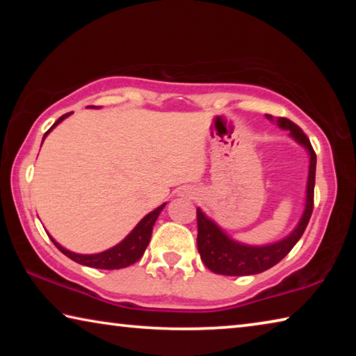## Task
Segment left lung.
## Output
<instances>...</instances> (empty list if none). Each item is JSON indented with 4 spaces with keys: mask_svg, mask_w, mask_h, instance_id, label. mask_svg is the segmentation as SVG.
Listing matches in <instances>:
<instances>
[{
    "mask_svg": "<svg viewBox=\"0 0 356 356\" xmlns=\"http://www.w3.org/2000/svg\"><path fill=\"white\" fill-rule=\"evenodd\" d=\"M267 119L273 120V116H267ZM278 125L281 129L289 130L295 141L305 146L309 152V176H308V188H306V207L298 226L293 229L291 236L281 242H276L267 246H248L234 242L229 238L221 229L209 220L200 209L196 212L197 218V251L201 259L210 272L226 275V276H245V275H257L265 270L272 268L281 259H284L291 251L300 237L303 236L306 226L314 209V184H316V152L312 149L309 138L303 134L297 124L287 118H278Z\"/></svg>",
    "mask_w": 356,
    "mask_h": 356,
    "instance_id": "obj_1",
    "label": "left lung"
}]
</instances>
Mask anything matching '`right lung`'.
Here are the masks:
<instances>
[{
	"mask_svg": "<svg viewBox=\"0 0 356 356\" xmlns=\"http://www.w3.org/2000/svg\"><path fill=\"white\" fill-rule=\"evenodd\" d=\"M70 113L64 114V116L59 118L55 124L48 129L47 134L44 135V138L50 134V130L53 127L61 122L63 119H65L69 116ZM165 204H161L159 209H155L154 212H150L149 215L144 216V218L138 222L136 227L131 231L127 237H125L122 242L119 245L113 246L111 250H106L104 252H99V254H76V252H72L69 250L63 248L61 245L56 243L55 240L51 237V242L55 243L56 248L65 254L67 257H70L72 261H75L81 265H86V267H92V268H102V270H118V268H124L129 267V265L135 264L136 261H140V257L144 254L146 251L147 245L150 242V236H152V227L155 225L156 218L161 210H163Z\"/></svg>",
	"mask_w": 356,
	"mask_h": 356,
	"instance_id": "1",
	"label": "right lung"
}]
</instances>
